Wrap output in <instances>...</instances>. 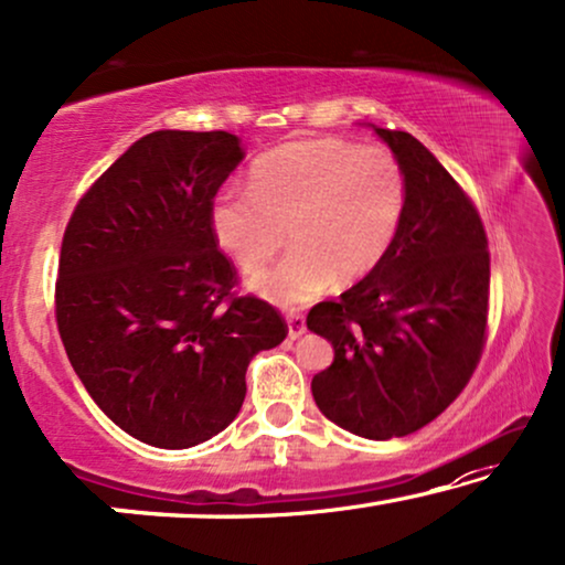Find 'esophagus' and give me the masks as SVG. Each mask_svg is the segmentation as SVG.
Masks as SVG:
<instances>
[{"instance_id":"34e87169","label":"esophagus","mask_w":565,"mask_h":565,"mask_svg":"<svg viewBox=\"0 0 565 565\" xmlns=\"http://www.w3.org/2000/svg\"><path fill=\"white\" fill-rule=\"evenodd\" d=\"M306 334V319L300 313H288V339H298Z\"/></svg>"}]
</instances>
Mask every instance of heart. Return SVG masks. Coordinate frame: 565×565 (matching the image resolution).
I'll use <instances>...</instances> for the list:
<instances>
[{
    "label": "heart",
    "mask_w": 565,
    "mask_h": 565,
    "mask_svg": "<svg viewBox=\"0 0 565 565\" xmlns=\"http://www.w3.org/2000/svg\"><path fill=\"white\" fill-rule=\"evenodd\" d=\"M404 207L406 174L391 151L313 138L262 153L249 190L218 192L211 231L231 262L252 275L275 257L288 228V257L254 277L252 290L298 308L334 280L352 285L373 273L396 242Z\"/></svg>",
    "instance_id": "heart-1"
}]
</instances>
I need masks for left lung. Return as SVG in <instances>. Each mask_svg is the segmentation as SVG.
<instances>
[{
    "mask_svg": "<svg viewBox=\"0 0 565 565\" xmlns=\"http://www.w3.org/2000/svg\"><path fill=\"white\" fill-rule=\"evenodd\" d=\"M373 130L406 174L396 242L306 323L334 347V362L311 381L321 414L358 437L391 439L437 419L473 375L491 259L481 215L435 153L406 130Z\"/></svg>",
    "mask_w": 565,
    "mask_h": 565,
    "instance_id": "8db88e82",
    "label": "left lung"
}]
</instances>
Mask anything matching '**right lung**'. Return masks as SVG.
Returning <instances> with one entry per match:
<instances>
[{
	"mask_svg": "<svg viewBox=\"0 0 565 565\" xmlns=\"http://www.w3.org/2000/svg\"><path fill=\"white\" fill-rule=\"evenodd\" d=\"M244 159L226 130H153L74 207L56 321L95 404L164 450L211 439L242 412L246 367L288 337L265 300L234 298L211 203Z\"/></svg>",
	"mask_w": 565,
	"mask_h": 565,
	"instance_id": "right-lung-1",
	"label": "right lung"
}]
</instances>
